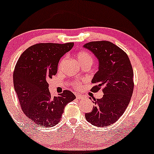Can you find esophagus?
Listing matches in <instances>:
<instances>
[{"instance_id": "obj_1", "label": "esophagus", "mask_w": 154, "mask_h": 154, "mask_svg": "<svg viewBox=\"0 0 154 154\" xmlns=\"http://www.w3.org/2000/svg\"><path fill=\"white\" fill-rule=\"evenodd\" d=\"M76 97L77 98V99H79V100H80V99H82V98L83 97H82V95H79V94H76Z\"/></svg>"}]
</instances>
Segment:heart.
Returning a JSON list of instances; mask_svg holds the SVG:
<instances>
[{"mask_svg": "<svg viewBox=\"0 0 154 154\" xmlns=\"http://www.w3.org/2000/svg\"><path fill=\"white\" fill-rule=\"evenodd\" d=\"M77 58L80 64H85V63H88V62L92 63V62H93V58H92V57L88 52V51H79V52L77 54ZM64 61H65V58L62 59V61H61L60 64H59V68H61L62 64H63V62H64ZM72 85L75 89H78L80 88L81 86L80 82H73Z\"/></svg>", "mask_w": 154, "mask_h": 154, "instance_id": "1", "label": "heart"}]
</instances>
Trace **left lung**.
I'll list each match as a JSON object with an SVG mask.
<instances>
[{
	"label": "left lung",
	"mask_w": 154,
	"mask_h": 154,
	"mask_svg": "<svg viewBox=\"0 0 154 154\" xmlns=\"http://www.w3.org/2000/svg\"><path fill=\"white\" fill-rule=\"evenodd\" d=\"M85 48L91 51L99 62L98 71L92 79L95 85L92 92L100 89L104 93L101 99L94 100L93 108L85 114V118L95 126L113 124L125 112L132 97L133 71L127 54L112 42H91Z\"/></svg>",
	"instance_id": "1"
}]
</instances>
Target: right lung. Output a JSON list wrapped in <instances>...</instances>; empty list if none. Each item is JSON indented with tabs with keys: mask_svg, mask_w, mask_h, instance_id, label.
I'll use <instances>...</instances> for the list:
<instances>
[{
	"mask_svg": "<svg viewBox=\"0 0 154 154\" xmlns=\"http://www.w3.org/2000/svg\"><path fill=\"white\" fill-rule=\"evenodd\" d=\"M74 43H40L29 47L18 59L14 85L23 113L35 125L50 128L62 118L64 107L75 99L69 90L51 97L47 81L57 72L59 59Z\"/></svg>",
	"mask_w": 154,
	"mask_h": 154,
	"instance_id": "add662e5",
	"label": "right lung"
}]
</instances>
